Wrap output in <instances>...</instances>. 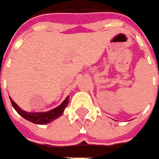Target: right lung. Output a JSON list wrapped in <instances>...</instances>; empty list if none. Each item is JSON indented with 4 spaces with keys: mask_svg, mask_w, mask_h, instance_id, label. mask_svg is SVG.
<instances>
[{
    "mask_svg": "<svg viewBox=\"0 0 159 159\" xmlns=\"http://www.w3.org/2000/svg\"><path fill=\"white\" fill-rule=\"evenodd\" d=\"M10 102L12 104L13 107L16 109V111L22 116L24 119L28 120L29 122H31L35 124H47L57 119L63 114L65 108L67 107L69 103V96L66 98V100L57 107L53 108L52 110L47 112H27L24 111L21 107L18 106L16 102L13 101L9 97Z\"/></svg>",
    "mask_w": 159,
    "mask_h": 159,
    "instance_id": "obj_1",
    "label": "right lung"
}]
</instances>
